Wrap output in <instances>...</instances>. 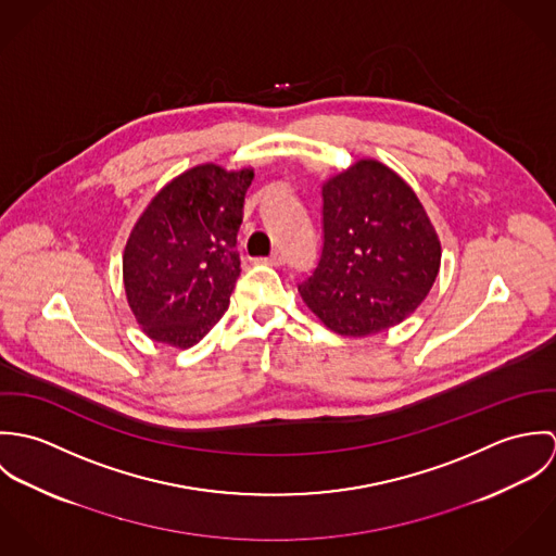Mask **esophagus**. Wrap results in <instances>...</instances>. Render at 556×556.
I'll use <instances>...</instances> for the list:
<instances>
[{
	"label": "esophagus",
	"instance_id": "34e87169",
	"mask_svg": "<svg viewBox=\"0 0 556 556\" xmlns=\"http://www.w3.org/2000/svg\"><path fill=\"white\" fill-rule=\"evenodd\" d=\"M261 263H265V265H282L285 263V254L282 252H274L271 256L261 258Z\"/></svg>",
	"mask_w": 556,
	"mask_h": 556
}]
</instances>
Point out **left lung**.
<instances>
[{"label": "left lung", "instance_id": "obj_1", "mask_svg": "<svg viewBox=\"0 0 556 556\" xmlns=\"http://www.w3.org/2000/svg\"><path fill=\"white\" fill-rule=\"evenodd\" d=\"M323 252L298 291L320 323L351 338L410 317L441 267V241L415 190L379 160L323 181Z\"/></svg>", "mask_w": 556, "mask_h": 556}]
</instances>
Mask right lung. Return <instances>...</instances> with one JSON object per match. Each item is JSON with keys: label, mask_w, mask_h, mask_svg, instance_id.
<instances>
[{"label": "right lung", "mask_w": 556, "mask_h": 556, "mask_svg": "<svg viewBox=\"0 0 556 556\" xmlns=\"http://www.w3.org/2000/svg\"><path fill=\"white\" fill-rule=\"evenodd\" d=\"M252 179L250 166L197 164L162 186L135 223L122 258L124 289L152 340L190 349L229 308Z\"/></svg>", "instance_id": "obj_1"}]
</instances>
